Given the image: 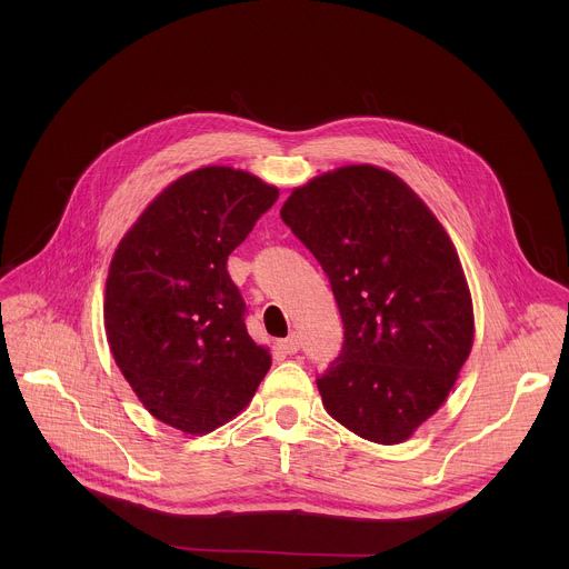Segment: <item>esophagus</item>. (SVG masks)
<instances>
[{
  "label": "esophagus",
  "mask_w": 569,
  "mask_h": 569,
  "mask_svg": "<svg viewBox=\"0 0 569 569\" xmlns=\"http://www.w3.org/2000/svg\"><path fill=\"white\" fill-rule=\"evenodd\" d=\"M279 349H281L283 353H288V356L297 353V351H299V338L292 333L290 338H286V340H279Z\"/></svg>",
  "instance_id": "obj_1"
}]
</instances>
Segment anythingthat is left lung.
Segmentation results:
<instances>
[{"label":"left lung","instance_id":"obj_1","mask_svg":"<svg viewBox=\"0 0 569 569\" xmlns=\"http://www.w3.org/2000/svg\"><path fill=\"white\" fill-rule=\"evenodd\" d=\"M281 218L327 272L345 323L342 353L317 378L323 410L373 443L408 441L472 349L455 242L408 184L373 164L295 187Z\"/></svg>","mask_w":569,"mask_h":569}]
</instances>
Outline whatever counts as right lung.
<instances>
[{
    "label": "right lung",
    "instance_id": "obj_1",
    "mask_svg": "<svg viewBox=\"0 0 569 569\" xmlns=\"http://www.w3.org/2000/svg\"><path fill=\"white\" fill-rule=\"evenodd\" d=\"M277 198V187L248 171H189L148 202L110 261L112 358L143 408L184 435L240 415L272 365L246 329L227 257Z\"/></svg>",
    "mask_w": 569,
    "mask_h": 569
}]
</instances>
